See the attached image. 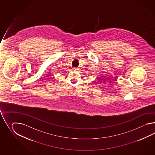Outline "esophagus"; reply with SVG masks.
I'll return each mask as SVG.
<instances>
[{"instance_id":"esophagus-1","label":"esophagus","mask_w":155,"mask_h":155,"mask_svg":"<svg viewBox=\"0 0 155 155\" xmlns=\"http://www.w3.org/2000/svg\"><path fill=\"white\" fill-rule=\"evenodd\" d=\"M74 70L75 71H79V69L78 68H74Z\"/></svg>"}]
</instances>
